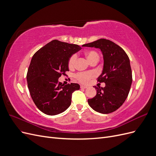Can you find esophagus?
Returning a JSON list of instances; mask_svg holds the SVG:
<instances>
[{
    "instance_id": "esophagus-1",
    "label": "esophagus",
    "mask_w": 156,
    "mask_h": 156,
    "mask_svg": "<svg viewBox=\"0 0 156 156\" xmlns=\"http://www.w3.org/2000/svg\"><path fill=\"white\" fill-rule=\"evenodd\" d=\"M81 88H83V89H85V88H87V87H86V86H83V85H81Z\"/></svg>"
}]
</instances>
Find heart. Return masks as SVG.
<instances>
[{"mask_svg":"<svg viewBox=\"0 0 156 156\" xmlns=\"http://www.w3.org/2000/svg\"><path fill=\"white\" fill-rule=\"evenodd\" d=\"M84 55L87 57V60L89 61V62H92L94 61H98L100 58L98 53L96 51L94 50H87L85 51L84 53ZM77 60V56L76 55H72L70 56L68 60V67L69 68H72L74 67L75 61ZM95 76V73L93 72H79L75 75V78H76L79 82L81 83L86 84L88 83L90 80L92 79Z\"/></svg>","mask_w":156,"mask_h":156,"instance_id":"heart-1","label":"heart"}]
</instances>
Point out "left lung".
Returning a JSON list of instances; mask_svg holds the SVG:
<instances>
[{"label":"left lung","instance_id":"1","mask_svg":"<svg viewBox=\"0 0 156 156\" xmlns=\"http://www.w3.org/2000/svg\"><path fill=\"white\" fill-rule=\"evenodd\" d=\"M83 46L100 49L103 56V68L98 81L105 83V87H94L96 95L88 99V104L102 114L114 112L124 103L130 90L132 72L128 56L119 45L103 38Z\"/></svg>","mask_w":156,"mask_h":156}]
</instances>
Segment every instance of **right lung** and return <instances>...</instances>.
I'll list each match as a JSON object with an SVG mask.
<instances>
[{
	"label": "right lung",
	"mask_w": 156,
	"mask_h": 156,
	"mask_svg": "<svg viewBox=\"0 0 156 156\" xmlns=\"http://www.w3.org/2000/svg\"><path fill=\"white\" fill-rule=\"evenodd\" d=\"M81 49L54 40L33 55L27 75L28 88L33 101L44 114L58 115L70 106L72 93L80 88L79 84L64 85L58 78L69 71L70 56Z\"/></svg>",
	"instance_id": "right-lung-1"
}]
</instances>
